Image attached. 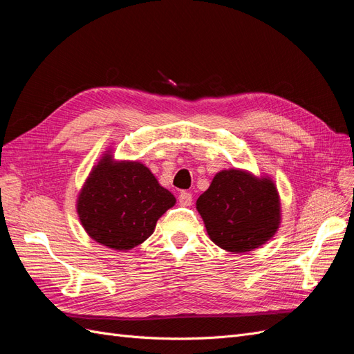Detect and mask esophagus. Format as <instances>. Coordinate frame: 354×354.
<instances>
[{
  "label": "esophagus",
  "instance_id": "34e87169",
  "mask_svg": "<svg viewBox=\"0 0 354 354\" xmlns=\"http://www.w3.org/2000/svg\"><path fill=\"white\" fill-rule=\"evenodd\" d=\"M192 201H194V198H192V194H189V192H181V194L178 195V203L181 207H190L192 205Z\"/></svg>",
  "mask_w": 354,
  "mask_h": 354
}]
</instances>
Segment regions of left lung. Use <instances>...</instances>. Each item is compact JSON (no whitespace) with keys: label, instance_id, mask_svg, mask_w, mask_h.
Wrapping results in <instances>:
<instances>
[{"label":"left lung","instance_id":"1","mask_svg":"<svg viewBox=\"0 0 354 354\" xmlns=\"http://www.w3.org/2000/svg\"><path fill=\"white\" fill-rule=\"evenodd\" d=\"M211 241L230 252H250L273 238L281 224V201L269 177L223 169L196 201Z\"/></svg>","mask_w":354,"mask_h":354}]
</instances>
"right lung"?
<instances>
[{
	"instance_id": "obj_1",
	"label": "right lung",
	"mask_w": 354,
	"mask_h": 354,
	"mask_svg": "<svg viewBox=\"0 0 354 354\" xmlns=\"http://www.w3.org/2000/svg\"><path fill=\"white\" fill-rule=\"evenodd\" d=\"M176 198L137 160L106 153L78 195L77 211L88 236L108 248L128 251L143 243Z\"/></svg>"
}]
</instances>
